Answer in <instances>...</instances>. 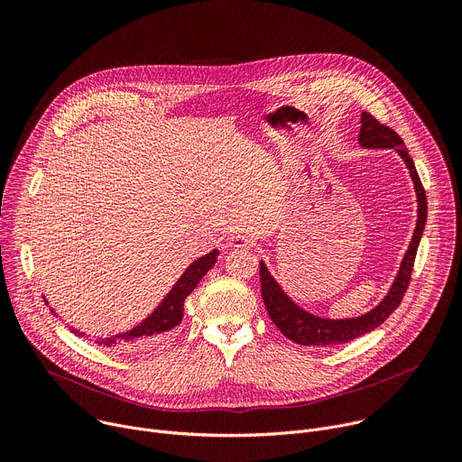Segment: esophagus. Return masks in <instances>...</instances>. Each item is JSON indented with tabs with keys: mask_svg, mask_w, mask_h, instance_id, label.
<instances>
[{
	"mask_svg": "<svg viewBox=\"0 0 462 462\" xmlns=\"http://www.w3.org/2000/svg\"><path fill=\"white\" fill-rule=\"evenodd\" d=\"M230 246L232 248H248V246H252V239L245 234H232L230 236Z\"/></svg>",
	"mask_w": 462,
	"mask_h": 462,
	"instance_id": "1",
	"label": "esophagus"
}]
</instances>
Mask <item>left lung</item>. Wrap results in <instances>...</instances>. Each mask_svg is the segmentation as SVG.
Listing matches in <instances>:
<instances>
[{
  "mask_svg": "<svg viewBox=\"0 0 462 462\" xmlns=\"http://www.w3.org/2000/svg\"><path fill=\"white\" fill-rule=\"evenodd\" d=\"M358 143L364 148H394L399 155L404 159L413 184L417 191V201H419V219L417 228L411 239V245L404 255V261L401 265V271L394 280L389 294L382 300L378 307L369 310L364 316L349 318V319H323L318 316H312L305 310H301L291 298L280 289V285L274 282V278L269 274L265 263H259V276H261V298L265 301L267 312L274 325L280 331L298 346H338L351 342L369 331H374L378 325H382L393 312L397 309L410 287L413 265H415V255L417 248L422 237V230L426 226L428 217V201H426V191L420 182V177L417 173L415 162L406 152L404 141L399 137V134L389 125L378 122L371 113H362V127Z\"/></svg>",
  "mask_w": 462,
  "mask_h": 462,
  "instance_id": "obj_1",
  "label": "left lung"
}]
</instances>
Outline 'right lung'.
I'll return each mask as SVG.
<instances>
[{"mask_svg": "<svg viewBox=\"0 0 462 462\" xmlns=\"http://www.w3.org/2000/svg\"><path fill=\"white\" fill-rule=\"evenodd\" d=\"M217 254V250H212L210 254L193 261L186 269V273L179 278V282L173 285L170 294L162 300V303L141 325L115 338H97L95 344L106 347H122L127 351H146L168 342L175 331V327L182 321L184 300L191 294L197 283L205 278V274L216 265ZM71 331L77 337H82V333L75 331V328H71Z\"/></svg>", "mask_w": 462, "mask_h": 462, "instance_id": "right-lung-1", "label": "right lung"}]
</instances>
